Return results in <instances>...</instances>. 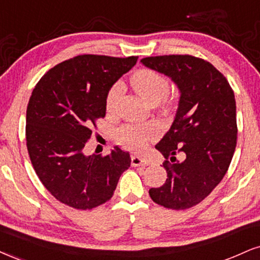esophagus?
<instances>
[{
	"label": "esophagus",
	"instance_id": "esophagus-1",
	"mask_svg": "<svg viewBox=\"0 0 260 260\" xmlns=\"http://www.w3.org/2000/svg\"><path fill=\"white\" fill-rule=\"evenodd\" d=\"M148 164V160L140 158V156H133V158H131V165L133 166H146Z\"/></svg>",
	"mask_w": 260,
	"mask_h": 260
}]
</instances>
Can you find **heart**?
I'll list each match as a JSON object with an SVG mask.
<instances>
[{"mask_svg": "<svg viewBox=\"0 0 260 260\" xmlns=\"http://www.w3.org/2000/svg\"><path fill=\"white\" fill-rule=\"evenodd\" d=\"M130 81L134 90L148 104L155 105L164 100L166 107L171 106V101L165 98L170 90V82L168 77L162 73L150 69H142L134 73ZM120 96L121 85L117 83L110 89L106 98L108 111L114 110L120 100ZM158 134L159 129L155 124H129L118 131V141L126 148L142 152L150 141L156 139Z\"/></svg>", "mask_w": 260, "mask_h": 260, "instance_id": "1", "label": "heart"}]
</instances>
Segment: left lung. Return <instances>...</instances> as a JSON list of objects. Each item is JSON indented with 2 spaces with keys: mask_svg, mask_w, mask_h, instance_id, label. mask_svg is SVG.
I'll use <instances>...</instances> for the list:
<instances>
[{
  "mask_svg": "<svg viewBox=\"0 0 260 260\" xmlns=\"http://www.w3.org/2000/svg\"><path fill=\"white\" fill-rule=\"evenodd\" d=\"M141 62L171 77L181 91L174 124L155 146L168 178L149 195L166 208L185 210L210 195L228 171L238 142L235 96L225 77L200 57L160 55ZM179 152L183 162L175 159Z\"/></svg>",
  "mask_w": 260,
  "mask_h": 260,
  "instance_id": "obj_1",
  "label": "left lung"
}]
</instances>
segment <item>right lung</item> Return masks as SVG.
<instances>
[{"mask_svg": "<svg viewBox=\"0 0 260 260\" xmlns=\"http://www.w3.org/2000/svg\"><path fill=\"white\" fill-rule=\"evenodd\" d=\"M137 56L84 54L60 62L38 81L26 110V146L32 166L60 203L91 210L113 197L130 168L127 152L85 155L84 147L105 118L111 86L135 65Z\"/></svg>", "mask_w": 260, "mask_h": 260, "instance_id": "add662e5", "label": "right lung"}]
</instances>
